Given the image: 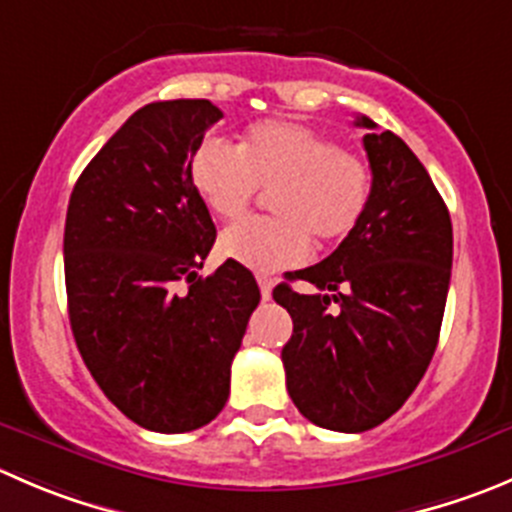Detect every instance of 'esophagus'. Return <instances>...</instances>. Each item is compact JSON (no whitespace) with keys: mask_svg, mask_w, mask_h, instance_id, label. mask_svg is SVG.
I'll return each mask as SVG.
<instances>
[{"mask_svg":"<svg viewBox=\"0 0 512 512\" xmlns=\"http://www.w3.org/2000/svg\"><path fill=\"white\" fill-rule=\"evenodd\" d=\"M257 285H260L262 300H270L272 297V287H275V280L270 275H257Z\"/></svg>","mask_w":512,"mask_h":512,"instance_id":"esophagus-1","label":"esophagus"}]
</instances>
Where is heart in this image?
I'll list each match as a JSON object with an SVG mask.
<instances>
[{"label":"heart","mask_w":512,"mask_h":512,"mask_svg":"<svg viewBox=\"0 0 512 512\" xmlns=\"http://www.w3.org/2000/svg\"><path fill=\"white\" fill-rule=\"evenodd\" d=\"M190 182L220 220H237L260 187H272L275 217L242 220L220 237L222 257L255 272L305 262L310 236L317 245L347 240L372 197V170L360 155L285 119L252 124L237 147L205 140L190 157Z\"/></svg>","instance_id":"b5f03b06"}]
</instances>
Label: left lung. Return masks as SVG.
<instances>
[{
    "label": "left lung",
    "instance_id": "8db88e82",
    "mask_svg": "<svg viewBox=\"0 0 512 512\" xmlns=\"http://www.w3.org/2000/svg\"><path fill=\"white\" fill-rule=\"evenodd\" d=\"M362 137L372 197L360 227L330 257L272 290L292 317L282 347L287 393L320 428L362 433L403 408L438 347L453 267V225L423 162L390 130Z\"/></svg>",
    "mask_w": 512,
    "mask_h": 512
}]
</instances>
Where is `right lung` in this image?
<instances>
[{"label":"right lung","mask_w":512,"mask_h":512,"mask_svg":"<svg viewBox=\"0 0 512 512\" xmlns=\"http://www.w3.org/2000/svg\"><path fill=\"white\" fill-rule=\"evenodd\" d=\"M220 119L207 99L137 109L69 197L74 342L102 393L155 433H187L220 415L232 357L260 302L255 277L237 262L197 275L217 230L190 182V157Z\"/></svg>","instance_id":"obj_1"}]
</instances>
